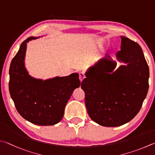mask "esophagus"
Returning a JSON list of instances; mask_svg holds the SVG:
<instances>
[{
    "label": "esophagus",
    "instance_id": "1",
    "mask_svg": "<svg viewBox=\"0 0 155 155\" xmlns=\"http://www.w3.org/2000/svg\"><path fill=\"white\" fill-rule=\"evenodd\" d=\"M85 77V75L83 72H79V79L81 81H82L83 80V78Z\"/></svg>",
    "mask_w": 155,
    "mask_h": 155
}]
</instances>
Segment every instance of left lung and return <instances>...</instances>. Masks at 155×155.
<instances>
[{
    "label": "left lung",
    "mask_w": 155,
    "mask_h": 155,
    "mask_svg": "<svg viewBox=\"0 0 155 155\" xmlns=\"http://www.w3.org/2000/svg\"><path fill=\"white\" fill-rule=\"evenodd\" d=\"M118 61L126 64L116 70L108 55L89 68L81 83L90 118L104 127H119L138 113L148 91L149 68L138 44L120 36Z\"/></svg>",
    "instance_id": "1"
}]
</instances>
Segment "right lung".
I'll use <instances>...</instances> for the list:
<instances>
[{
    "instance_id": "1",
    "label": "right lung",
    "mask_w": 155,
    "mask_h": 155,
    "mask_svg": "<svg viewBox=\"0 0 155 155\" xmlns=\"http://www.w3.org/2000/svg\"><path fill=\"white\" fill-rule=\"evenodd\" d=\"M37 38L30 36L25 40L13 58L9 89L17 110L24 119L37 125H53L62 119L66 104L81 82L78 73L45 81L29 75L24 64L27 43Z\"/></svg>"
}]
</instances>
